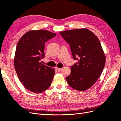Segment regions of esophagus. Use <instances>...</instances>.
I'll use <instances>...</instances> for the list:
<instances>
[{
  "label": "esophagus",
  "mask_w": 121,
  "mask_h": 121,
  "mask_svg": "<svg viewBox=\"0 0 121 121\" xmlns=\"http://www.w3.org/2000/svg\"><path fill=\"white\" fill-rule=\"evenodd\" d=\"M55 69L58 71H60L61 70H62V68H59L58 67H55Z\"/></svg>",
  "instance_id": "obj_1"
}]
</instances>
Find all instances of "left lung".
I'll list each match as a JSON object with an SVG mask.
<instances>
[{
	"label": "left lung",
	"instance_id": "left-lung-1",
	"mask_svg": "<svg viewBox=\"0 0 121 121\" xmlns=\"http://www.w3.org/2000/svg\"><path fill=\"white\" fill-rule=\"evenodd\" d=\"M60 34L70 45L73 59L78 61L71 67V73L66 80L73 89L86 91L100 78L106 63L98 38L87 29L65 30Z\"/></svg>",
	"mask_w": 121,
	"mask_h": 121
}]
</instances>
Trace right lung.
<instances>
[{"instance_id":"obj_1","label":"right lung","mask_w":121,"mask_h":121,"mask_svg":"<svg viewBox=\"0 0 121 121\" xmlns=\"http://www.w3.org/2000/svg\"><path fill=\"white\" fill-rule=\"evenodd\" d=\"M56 35V33L47 30H30L17 43L14 68L20 81L31 92L40 93L51 85L55 69L39 62L45 56V43Z\"/></svg>"}]
</instances>
